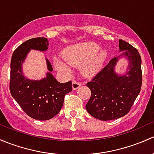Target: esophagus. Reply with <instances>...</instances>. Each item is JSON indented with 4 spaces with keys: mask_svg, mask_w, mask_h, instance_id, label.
I'll return each instance as SVG.
<instances>
[{
    "mask_svg": "<svg viewBox=\"0 0 154 154\" xmlns=\"http://www.w3.org/2000/svg\"><path fill=\"white\" fill-rule=\"evenodd\" d=\"M82 85V83L79 82H77V81H73L72 83V89H73L74 90H77L78 88H79V87Z\"/></svg>",
    "mask_w": 154,
    "mask_h": 154,
    "instance_id": "1",
    "label": "esophagus"
}]
</instances>
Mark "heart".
<instances>
[{"label": "heart", "instance_id": "1", "mask_svg": "<svg viewBox=\"0 0 154 154\" xmlns=\"http://www.w3.org/2000/svg\"><path fill=\"white\" fill-rule=\"evenodd\" d=\"M99 48V46L94 42L73 44L64 51V60L59 57L54 58V65L57 70L61 72H69V64L81 66L84 75H91L100 69L107 59V52Z\"/></svg>", "mask_w": 154, "mask_h": 154}]
</instances>
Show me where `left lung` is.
Here are the masks:
<instances>
[{
  "label": "left lung",
  "instance_id": "1",
  "mask_svg": "<svg viewBox=\"0 0 154 154\" xmlns=\"http://www.w3.org/2000/svg\"><path fill=\"white\" fill-rule=\"evenodd\" d=\"M122 54L112 58L87 86L91 96L86 110L92 116L101 121L121 118L131 110L142 87V60L139 52L128 42L119 39ZM128 60L124 74L115 72V65L120 57Z\"/></svg>",
  "mask_w": 154,
  "mask_h": 154
}]
</instances>
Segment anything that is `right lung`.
I'll use <instances>...</instances> for the list:
<instances>
[{"label": "right lung", "mask_w": 154, "mask_h": 154, "mask_svg": "<svg viewBox=\"0 0 154 154\" xmlns=\"http://www.w3.org/2000/svg\"><path fill=\"white\" fill-rule=\"evenodd\" d=\"M49 41L35 38L22 43L12 54L10 64L9 90L13 99L29 116L36 120H49L59 112L64 96L72 91V82L60 83L51 72V64L46 58L48 71L41 80L26 78L23 64L31 50L47 51Z\"/></svg>", "instance_id": "1"}]
</instances>
